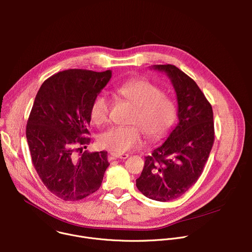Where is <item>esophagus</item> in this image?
<instances>
[{"label":"esophagus","mask_w":252,"mask_h":252,"mask_svg":"<svg viewBox=\"0 0 252 252\" xmlns=\"http://www.w3.org/2000/svg\"><path fill=\"white\" fill-rule=\"evenodd\" d=\"M111 157H112L114 159H117V158L126 159V158H128V155H127V154H115V153H112V154H111Z\"/></svg>","instance_id":"1"}]
</instances>
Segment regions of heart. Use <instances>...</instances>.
<instances>
[{"mask_svg":"<svg viewBox=\"0 0 252 252\" xmlns=\"http://www.w3.org/2000/svg\"><path fill=\"white\" fill-rule=\"evenodd\" d=\"M120 96L135 106L131 123L137 125L147 137L157 139L163 136L176 119L174 101L155 84L142 79L125 83L117 89ZM111 102L104 94H97L92 101L90 115L96 125L109 119ZM140 129L137 126H114L100 133V148L116 154L126 153L139 145Z\"/></svg>","mask_w":252,"mask_h":252,"instance_id":"obj_1","label":"heart"}]
</instances>
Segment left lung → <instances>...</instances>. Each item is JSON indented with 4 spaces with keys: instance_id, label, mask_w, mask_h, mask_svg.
I'll return each instance as SVG.
<instances>
[{
    "instance_id": "1",
    "label": "left lung",
    "mask_w": 252,
    "mask_h": 252,
    "mask_svg": "<svg viewBox=\"0 0 252 252\" xmlns=\"http://www.w3.org/2000/svg\"><path fill=\"white\" fill-rule=\"evenodd\" d=\"M173 86L178 123L162 145L146 157L136 188L147 197L169 201L182 196L202 173L214 141L211 104L196 83L173 64H155Z\"/></svg>"
}]
</instances>
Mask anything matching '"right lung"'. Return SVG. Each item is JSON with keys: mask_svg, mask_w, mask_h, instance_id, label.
<instances>
[{"mask_svg": "<svg viewBox=\"0 0 252 252\" xmlns=\"http://www.w3.org/2000/svg\"><path fill=\"white\" fill-rule=\"evenodd\" d=\"M111 78L110 69L63 70L35 95L26 129L32 161L46 188L65 201L95 192L110 165L106 152L82 151L90 142L92 101Z\"/></svg>", "mask_w": 252, "mask_h": 252, "instance_id": "1", "label": "right lung"}]
</instances>
